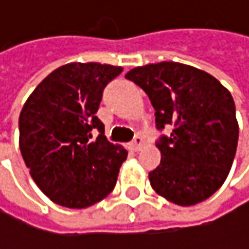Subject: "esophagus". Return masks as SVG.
I'll use <instances>...</instances> for the list:
<instances>
[{
  "mask_svg": "<svg viewBox=\"0 0 249 249\" xmlns=\"http://www.w3.org/2000/svg\"><path fill=\"white\" fill-rule=\"evenodd\" d=\"M142 145H144V141H142L141 137H135L134 141L131 142V148H132L134 151H140V150L142 148Z\"/></svg>",
  "mask_w": 249,
  "mask_h": 249,
  "instance_id": "esophagus-1",
  "label": "esophagus"
}]
</instances>
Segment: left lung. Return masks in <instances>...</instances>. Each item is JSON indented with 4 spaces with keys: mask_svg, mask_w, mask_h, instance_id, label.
Masks as SVG:
<instances>
[{
    "mask_svg": "<svg viewBox=\"0 0 249 249\" xmlns=\"http://www.w3.org/2000/svg\"><path fill=\"white\" fill-rule=\"evenodd\" d=\"M125 77L148 95L159 129L173 125L157 144L161 161L148 174L151 187L178 206L211 197L226 180L238 145L231 92L208 72L177 62L140 66Z\"/></svg>",
    "mask_w": 249,
    "mask_h": 249,
    "instance_id": "obj_1",
    "label": "left lung"
}]
</instances>
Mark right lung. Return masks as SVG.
I'll use <instances>...</instances> for the list:
<instances>
[{
	"label": "right lung",
	"mask_w": 249,
	"mask_h": 249,
	"mask_svg": "<svg viewBox=\"0 0 249 249\" xmlns=\"http://www.w3.org/2000/svg\"><path fill=\"white\" fill-rule=\"evenodd\" d=\"M121 72L112 65H63L37 85L20 112L25 166L40 190L60 206H92L115 187L128 153L107 141L95 114L104 88ZM92 129L100 131L96 140Z\"/></svg>",
	"instance_id": "1"
}]
</instances>
